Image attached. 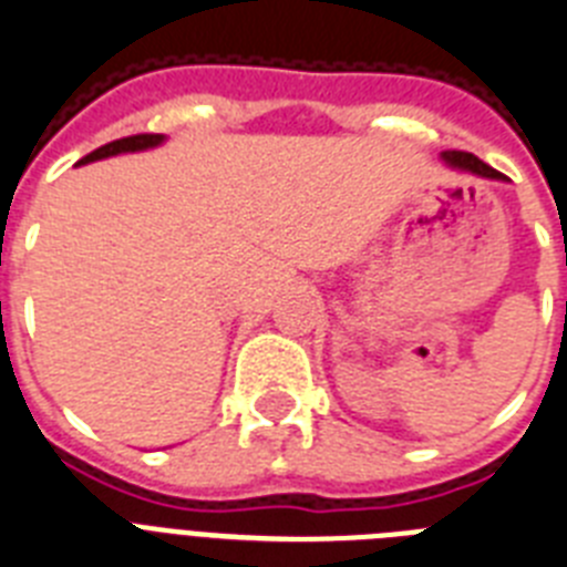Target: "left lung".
<instances>
[{"label":"left lung","instance_id":"obj_1","mask_svg":"<svg viewBox=\"0 0 567 567\" xmlns=\"http://www.w3.org/2000/svg\"><path fill=\"white\" fill-rule=\"evenodd\" d=\"M441 161H444L450 169H458V173H470V175H478V178H489V181H504L502 173H496L493 166H487L484 161H478L475 155L470 152H441Z\"/></svg>","mask_w":567,"mask_h":567}]
</instances>
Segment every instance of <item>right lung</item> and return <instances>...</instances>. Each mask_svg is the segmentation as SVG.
Returning <instances> with one entry per match:
<instances>
[{
	"label": "right lung",
	"mask_w": 567,
	"mask_h": 567,
	"mask_svg": "<svg viewBox=\"0 0 567 567\" xmlns=\"http://www.w3.org/2000/svg\"><path fill=\"white\" fill-rule=\"evenodd\" d=\"M166 141V135H132V137H121V141H112V144L100 146V150L89 152L80 164H92V161H103L112 158V155H123V152H146L155 150Z\"/></svg>",
	"instance_id": "right-lung-1"
}]
</instances>
